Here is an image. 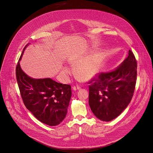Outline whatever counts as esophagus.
Returning <instances> with one entry per match:
<instances>
[{"mask_svg":"<svg viewBox=\"0 0 153 153\" xmlns=\"http://www.w3.org/2000/svg\"><path fill=\"white\" fill-rule=\"evenodd\" d=\"M73 89L74 91H76V90H79L80 89V87L79 86H74L73 87Z\"/></svg>","mask_w":153,"mask_h":153,"instance_id":"esophagus-1","label":"esophagus"}]
</instances>
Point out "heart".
Listing matches in <instances>:
<instances>
[{
    "label": "heart",
    "mask_w": 153,
    "mask_h": 153,
    "mask_svg": "<svg viewBox=\"0 0 153 153\" xmlns=\"http://www.w3.org/2000/svg\"><path fill=\"white\" fill-rule=\"evenodd\" d=\"M105 59L102 52L96 53L83 59V57H74L70 59L69 62L73 65H77L76 73L77 76L83 80L92 79L99 71ZM63 74L69 73L67 68L62 69Z\"/></svg>",
    "instance_id": "1"
}]
</instances>
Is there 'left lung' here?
I'll return each instance as SVG.
<instances>
[{
    "label": "left lung",
    "mask_w": 153,
    "mask_h": 153,
    "mask_svg": "<svg viewBox=\"0 0 153 153\" xmlns=\"http://www.w3.org/2000/svg\"><path fill=\"white\" fill-rule=\"evenodd\" d=\"M137 61L133 52L115 69L96 76L89 83V105L95 116L109 122L118 117L133 96Z\"/></svg>",
    "instance_id": "1"
}]
</instances>
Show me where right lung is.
Returning a JSON list of instances; mask_svg holds the SVG:
<instances>
[{"mask_svg":"<svg viewBox=\"0 0 153 153\" xmlns=\"http://www.w3.org/2000/svg\"><path fill=\"white\" fill-rule=\"evenodd\" d=\"M30 43L24 48L16 70L20 94L26 108L37 120L56 126L66 117L71 97V86L51 78L34 79L23 71L20 61Z\"/></svg>","mask_w":153,"mask_h":153,"instance_id":"add662e5","label":"right lung"}]
</instances>
